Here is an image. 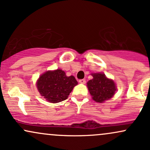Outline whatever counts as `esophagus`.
Listing matches in <instances>:
<instances>
[{"label":"esophagus","mask_w":150,"mask_h":150,"mask_svg":"<svg viewBox=\"0 0 150 150\" xmlns=\"http://www.w3.org/2000/svg\"><path fill=\"white\" fill-rule=\"evenodd\" d=\"M79 82L81 84H85L86 83V80L85 79H82V80H79Z\"/></svg>","instance_id":"esophagus-1"}]
</instances>
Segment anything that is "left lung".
I'll return each instance as SVG.
<instances>
[{"mask_svg":"<svg viewBox=\"0 0 150 150\" xmlns=\"http://www.w3.org/2000/svg\"><path fill=\"white\" fill-rule=\"evenodd\" d=\"M92 76V80L87 82V87L92 99L100 103L111 99L116 90L113 81L108 79L103 73H94Z\"/></svg>","mask_w":150,"mask_h":150,"instance_id":"1","label":"left lung"}]
</instances>
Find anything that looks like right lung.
Returning <instances> with one entry per match:
<instances>
[{
    "instance_id": "1",
    "label": "right lung",
    "mask_w": 150,
    "mask_h": 150,
    "mask_svg": "<svg viewBox=\"0 0 150 150\" xmlns=\"http://www.w3.org/2000/svg\"><path fill=\"white\" fill-rule=\"evenodd\" d=\"M77 85L74 76L68 77L61 70L47 71L37 81L38 90L51 103H58L67 99L73 87Z\"/></svg>"
}]
</instances>
